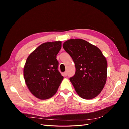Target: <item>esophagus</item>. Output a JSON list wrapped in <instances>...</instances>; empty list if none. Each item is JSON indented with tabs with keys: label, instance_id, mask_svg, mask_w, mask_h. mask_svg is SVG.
Listing matches in <instances>:
<instances>
[{
	"label": "esophagus",
	"instance_id": "obj_1",
	"mask_svg": "<svg viewBox=\"0 0 129 129\" xmlns=\"http://www.w3.org/2000/svg\"><path fill=\"white\" fill-rule=\"evenodd\" d=\"M63 75L64 76H67V72H64L63 73Z\"/></svg>",
	"mask_w": 129,
	"mask_h": 129
}]
</instances>
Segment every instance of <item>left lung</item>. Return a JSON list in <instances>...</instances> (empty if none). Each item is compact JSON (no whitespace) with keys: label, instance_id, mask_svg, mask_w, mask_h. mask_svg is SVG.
<instances>
[{"label":"left lung","instance_id":"8db88e82","mask_svg":"<svg viewBox=\"0 0 129 129\" xmlns=\"http://www.w3.org/2000/svg\"><path fill=\"white\" fill-rule=\"evenodd\" d=\"M63 47L75 63V74L69 80L77 94L86 100L95 98L106 83V58L96 46L80 39L66 41Z\"/></svg>","mask_w":129,"mask_h":129}]
</instances>
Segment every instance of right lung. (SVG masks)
Returning <instances> with one entry per match:
<instances>
[{
    "label": "right lung",
    "mask_w": 129,
    "mask_h": 129,
    "mask_svg": "<svg viewBox=\"0 0 129 129\" xmlns=\"http://www.w3.org/2000/svg\"><path fill=\"white\" fill-rule=\"evenodd\" d=\"M61 41L41 44L27 57L24 68L26 84L37 98L46 100L55 94L63 79L58 71L56 55Z\"/></svg>",
    "instance_id": "add662e5"
}]
</instances>
